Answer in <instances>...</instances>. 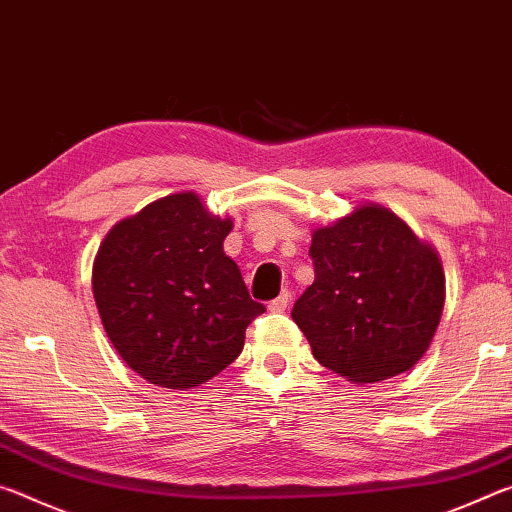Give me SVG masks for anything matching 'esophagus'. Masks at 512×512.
Wrapping results in <instances>:
<instances>
[{
  "mask_svg": "<svg viewBox=\"0 0 512 512\" xmlns=\"http://www.w3.org/2000/svg\"><path fill=\"white\" fill-rule=\"evenodd\" d=\"M289 305H291V293L289 291H282L275 300L268 302V309L275 311V314H277V311H284Z\"/></svg>",
  "mask_w": 512,
  "mask_h": 512,
  "instance_id": "esophagus-1",
  "label": "esophagus"
}]
</instances>
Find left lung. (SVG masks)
<instances>
[{
  "label": "left lung",
  "mask_w": 512,
  "mask_h": 512,
  "mask_svg": "<svg viewBox=\"0 0 512 512\" xmlns=\"http://www.w3.org/2000/svg\"><path fill=\"white\" fill-rule=\"evenodd\" d=\"M309 255L316 277L291 318L318 363L352 384L411 370L443 316L438 250L393 210L361 203L311 232Z\"/></svg>",
  "instance_id": "obj_1"
}]
</instances>
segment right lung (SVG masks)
Returning <instances> with one entry per match:
<instances>
[{"mask_svg":"<svg viewBox=\"0 0 512 512\" xmlns=\"http://www.w3.org/2000/svg\"><path fill=\"white\" fill-rule=\"evenodd\" d=\"M230 230L232 216L178 192L117 221L101 241L92 293L103 329L126 366L155 386L185 391L219 375L266 311L223 253Z\"/></svg>","mask_w":512,"mask_h":512,"instance_id":"right-lung-1","label":"right lung"}]
</instances>
